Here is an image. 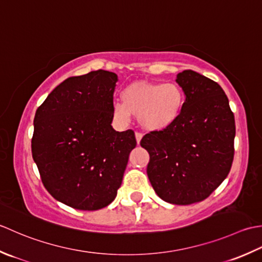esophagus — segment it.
<instances>
[{"instance_id":"1","label":"esophagus","mask_w":262,"mask_h":262,"mask_svg":"<svg viewBox=\"0 0 262 262\" xmlns=\"http://www.w3.org/2000/svg\"><path fill=\"white\" fill-rule=\"evenodd\" d=\"M141 139H142V133H140V132H136V140H137V143H138V145H139V143H140Z\"/></svg>"}]
</instances>
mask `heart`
Masks as SVG:
<instances>
[{
    "instance_id": "b5f03b06",
    "label": "heart",
    "mask_w": 262,
    "mask_h": 262,
    "mask_svg": "<svg viewBox=\"0 0 262 262\" xmlns=\"http://www.w3.org/2000/svg\"><path fill=\"white\" fill-rule=\"evenodd\" d=\"M122 101L112 105V116L121 125L132 115L147 131H163L179 119L184 104L182 89L173 82H135L122 90Z\"/></svg>"
}]
</instances>
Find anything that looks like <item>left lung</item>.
Listing matches in <instances>:
<instances>
[{
	"label": "left lung",
	"instance_id": "obj_1",
	"mask_svg": "<svg viewBox=\"0 0 262 262\" xmlns=\"http://www.w3.org/2000/svg\"><path fill=\"white\" fill-rule=\"evenodd\" d=\"M185 101L167 129L152 131L140 145L149 152L148 179L159 198L173 205L205 200L232 167L235 121L217 82L184 70L176 76Z\"/></svg>",
	"mask_w": 262,
	"mask_h": 262
}]
</instances>
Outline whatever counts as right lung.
<instances>
[{
    "label": "right lung",
    "instance_id": "add662e5",
    "mask_svg": "<svg viewBox=\"0 0 262 262\" xmlns=\"http://www.w3.org/2000/svg\"><path fill=\"white\" fill-rule=\"evenodd\" d=\"M119 78L97 70L71 77L36 111L31 152L42 184L57 201L79 210H98L115 199L135 132L112 126Z\"/></svg>",
    "mask_w": 262,
    "mask_h": 262
}]
</instances>
